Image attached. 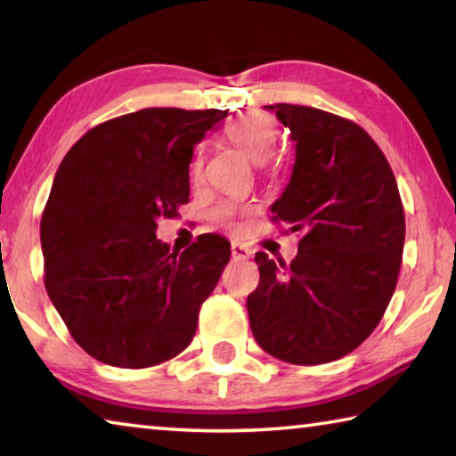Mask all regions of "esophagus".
<instances>
[{
  "label": "esophagus",
  "mask_w": 456,
  "mask_h": 456,
  "mask_svg": "<svg viewBox=\"0 0 456 456\" xmlns=\"http://www.w3.org/2000/svg\"><path fill=\"white\" fill-rule=\"evenodd\" d=\"M231 256H233V259H247L251 256V251L247 249L243 243L233 241V243H231Z\"/></svg>",
  "instance_id": "1"
}]
</instances>
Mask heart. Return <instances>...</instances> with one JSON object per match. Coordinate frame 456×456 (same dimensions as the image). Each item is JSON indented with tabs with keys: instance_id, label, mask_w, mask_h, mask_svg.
<instances>
[{
	"instance_id": "obj_1",
	"label": "heart",
	"mask_w": 456,
	"mask_h": 456,
	"mask_svg": "<svg viewBox=\"0 0 456 456\" xmlns=\"http://www.w3.org/2000/svg\"><path fill=\"white\" fill-rule=\"evenodd\" d=\"M225 133L239 151H243L247 157L257 160V163L272 157L277 138H280L277 122L265 112H247L243 117H237L229 122ZM200 165H203V159L197 157L195 163H192V173L199 175ZM241 211V207L235 203H221L215 207L213 219L221 223V225L233 227L235 217Z\"/></svg>"
}]
</instances>
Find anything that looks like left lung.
<instances>
[{
    "mask_svg": "<svg viewBox=\"0 0 456 456\" xmlns=\"http://www.w3.org/2000/svg\"><path fill=\"white\" fill-rule=\"evenodd\" d=\"M269 108L296 141L272 219L304 237L289 265L256 253L259 285L247 314L267 354L326 364L356 350L390 304L404 249L403 200L380 146L356 122L312 106Z\"/></svg>",
    "mask_w": 456,
    "mask_h": 456,
    "instance_id": "obj_1",
    "label": "left lung"
}]
</instances>
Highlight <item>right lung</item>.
I'll use <instances>...</instances> for the list:
<instances>
[{"label":"right lung","instance_id":"add662e5","mask_svg":"<svg viewBox=\"0 0 456 456\" xmlns=\"http://www.w3.org/2000/svg\"><path fill=\"white\" fill-rule=\"evenodd\" d=\"M227 110L144 108L88 130L58 167L40 223L44 283L76 344L104 364L157 366L181 354L231 247L183 253L157 219L189 203L195 144Z\"/></svg>","mask_w":456,"mask_h":456}]
</instances>
